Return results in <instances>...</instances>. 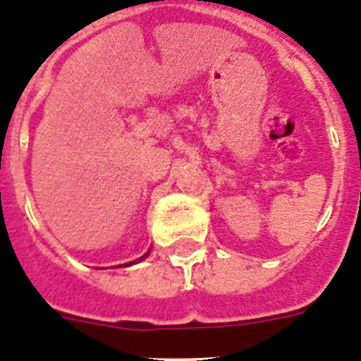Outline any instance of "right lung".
<instances>
[{"label":"right lung","instance_id":"1","mask_svg":"<svg viewBox=\"0 0 361 361\" xmlns=\"http://www.w3.org/2000/svg\"><path fill=\"white\" fill-rule=\"evenodd\" d=\"M147 255V254H146ZM146 255H142V257H140V259H144V257H146ZM140 259H138V261H140ZM129 264H131V263H129Z\"/></svg>","mask_w":361,"mask_h":361}]
</instances>
